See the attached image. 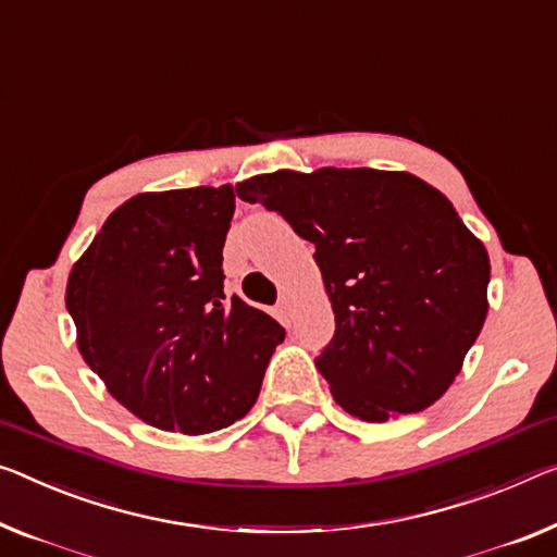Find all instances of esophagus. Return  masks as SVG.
Returning a JSON list of instances; mask_svg holds the SVG:
<instances>
[{"label":"esophagus","instance_id":"1","mask_svg":"<svg viewBox=\"0 0 557 557\" xmlns=\"http://www.w3.org/2000/svg\"><path fill=\"white\" fill-rule=\"evenodd\" d=\"M278 311H281V319H284V321L288 323V321H290V313H294V301H290L288 296H284V298H281V301H278Z\"/></svg>","mask_w":557,"mask_h":557}]
</instances>
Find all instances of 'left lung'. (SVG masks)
Segmentation results:
<instances>
[{
  "instance_id": "1",
  "label": "left lung",
  "mask_w": 557,
  "mask_h": 557,
  "mask_svg": "<svg viewBox=\"0 0 557 557\" xmlns=\"http://www.w3.org/2000/svg\"><path fill=\"white\" fill-rule=\"evenodd\" d=\"M236 194L315 246L336 315L315 368L350 416L381 423L448 391L483 329L491 261L446 196L379 169L276 171Z\"/></svg>"
}]
</instances>
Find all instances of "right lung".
I'll list each match as a JSON object with an SVG mask.
<instances>
[{
	"instance_id": "1",
	"label": "right lung",
	"mask_w": 557,
	"mask_h": 557,
	"mask_svg": "<svg viewBox=\"0 0 557 557\" xmlns=\"http://www.w3.org/2000/svg\"><path fill=\"white\" fill-rule=\"evenodd\" d=\"M234 186L136 194L74 263L66 311L111 396L161 431L201 435L249 413L286 331L224 294Z\"/></svg>"
}]
</instances>
